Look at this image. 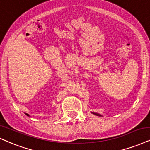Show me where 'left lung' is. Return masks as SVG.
<instances>
[{"label": "left lung", "instance_id": "left-lung-1", "mask_svg": "<svg viewBox=\"0 0 150 150\" xmlns=\"http://www.w3.org/2000/svg\"><path fill=\"white\" fill-rule=\"evenodd\" d=\"M91 113H93V114L96 115H98V116H102V115L100 114V113H96V112H91Z\"/></svg>", "mask_w": 150, "mask_h": 150}]
</instances>
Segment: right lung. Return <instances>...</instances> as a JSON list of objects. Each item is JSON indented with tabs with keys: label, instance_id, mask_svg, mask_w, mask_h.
Returning <instances> with one entry per match:
<instances>
[{
	"label": "right lung",
	"instance_id": "1",
	"mask_svg": "<svg viewBox=\"0 0 150 150\" xmlns=\"http://www.w3.org/2000/svg\"><path fill=\"white\" fill-rule=\"evenodd\" d=\"M25 114L26 115H28V116H29V117H30V115L28 114V113H25Z\"/></svg>",
	"mask_w": 150,
	"mask_h": 150
}]
</instances>
